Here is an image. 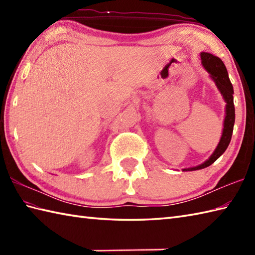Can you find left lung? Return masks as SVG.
Wrapping results in <instances>:
<instances>
[{"instance_id": "8db88e82", "label": "left lung", "mask_w": 255, "mask_h": 255, "mask_svg": "<svg viewBox=\"0 0 255 255\" xmlns=\"http://www.w3.org/2000/svg\"><path fill=\"white\" fill-rule=\"evenodd\" d=\"M200 59H202V64L204 69L208 72L210 79L214 81L218 91L220 92L221 96H223L224 101L226 102V115L224 119L223 133H221L219 143L217 144V147H216L214 152L211 153L209 158L205 162H203L202 164L188 167V169H183L184 172L202 170L213 164L214 162L225 152L227 148H228L235 126L236 114L234 105V88H232V84L229 80L228 71H227L224 62L221 61L218 57H215L214 55H211V53L208 52H200Z\"/></svg>"}]
</instances>
